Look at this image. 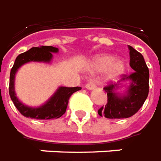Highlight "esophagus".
Masks as SVG:
<instances>
[{"mask_svg": "<svg viewBox=\"0 0 161 161\" xmlns=\"http://www.w3.org/2000/svg\"><path fill=\"white\" fill-rule=\"evenodd\" d=\"M86 89H89V90H92L93 89V88H95L96 87V85L94 84L93 82H92V81H88V82L86 83Z\"/></svg>", "mask_w": 161, "mask_h": 161, "instance_id": "34e87169", "label": "esophagus"}]
</instances>
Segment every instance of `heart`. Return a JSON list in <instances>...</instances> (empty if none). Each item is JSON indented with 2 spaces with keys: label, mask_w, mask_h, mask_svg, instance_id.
Wrapping results in <instances>:
<instances>
[{
  "label": "heart",
  "mask_w": 161,
  "mask_h": 161,
  "mask_svg": "<svg viewBox=\"0 0 161 161\" xmlns=\"http://www.w3.org/2000/svg\"><path fill=\"white\" fill-rule=\"evenodd\" d=\"M92 68L94 71L106 70L107 76L114 79L121 75L126 70V64L121 60H115L114 56L108 54L97 55L92 61Z\"/></svg>",
  "instance_id": "b5f03b06"
}]
</instances>
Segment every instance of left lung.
Segmentation results:
<instances>
[{
	"mask_svg": "<svg viewBox=\"0 0 161 161\" xmlns=\"http://www.w3.org/2000/svg\"><path fill=\"white\" fill-rule=\"evenodd\" d=\"M130 50V67L134 72L122 75L117 83L109 81L103 87L108 94V103L98 110L100 116L108 119H123L135 114L143 106L149 92V70L144 57L141 53L128 46ZM128 81L130 86L126 95L119 96L115 93L123 82Z\"/></svg>",
	"mask_w": 161,
	"mask_h": 161,
	"instance_id": "left-lung-1",
	"label": "left lung"
}]
</instances>
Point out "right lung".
Returning a JSON list of instances; mask_svg holds the SVG:
<instances>
[{"label":"right lung","mask_w":161,"mask_h":161,"mask_svg":"<svg viewBox=\"0 0 161 161\" xmlns=\"http://www.w3.org/2000/svg\"><path fill=\"white\" fill-rule=\"evenodd\" d=\"M59 49L52 46H42L40 47H32L25 53L19 54L15 59L14 64L10 72L9 95L15 108L25 117L32 119H58L64 114L68 108L69 98L75 92L81 89L80 86L66 87L60 86L53 96L44 105L39 108H31L21 103L16 97L14 92V77L17 70L25 63L29 61H38L48 63L53 58L52 53H58Z\"/></svg>","instance_id":"right-lung-1"}]
</instances>
